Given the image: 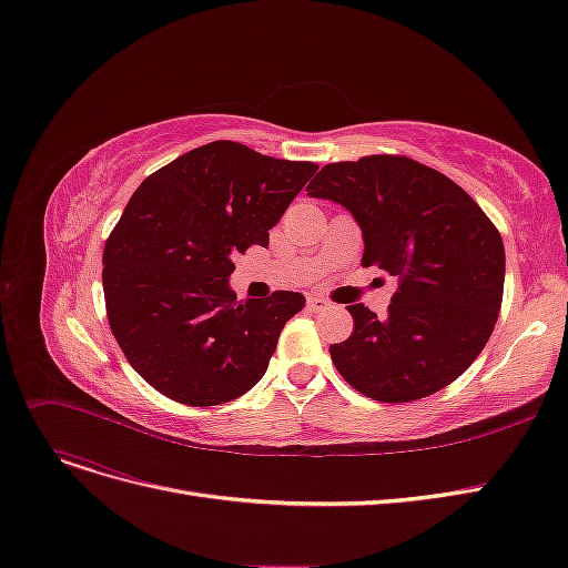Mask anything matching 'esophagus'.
<instances>
[{
    "label": "esophagus",
    "mask_w": 568,
    "mask_h": 568,
    "mask_svg": "<svg viewBox=\"0 0 568 568\" xmlns=\"http://www.w3.org/2000/svg\"><path fill=\"white\" fill-rule=\"evenodd\" d=\"M307 307L312 312H322V310H328L331 307V301H326L324 296H310L307 298Z\"/></svg>",
    "instance_id": "1"
}]
</instances>
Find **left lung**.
<instances>
[{
  "label": "left lung",
  "instance_id": "left-lung-1",
  "mask_svg": "<svg viewBox=\"0 0 568 568\" xmlns=\"http://www.w3.org/2000/svg\"><path fill=\"white\" fill-rule=\"evenodd\" d=\"M310 197L343 204L362 227V265L397 277L387 315L347 305L352 336L331 345L338 374L387 404L439 393L491 338L503 303L498 227L444 173L402 154L326 164Z\"/></svg>",
  "mask_w": 568,
  "mask_h": 568
}]
</instances>
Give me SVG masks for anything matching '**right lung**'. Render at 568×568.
<instances>
[{
  "label": "right lung",
  "instance_id": "right-lung-1",
  "mask_svg": "<svg viewBox=\"0 0 568 568\" xmlns=\"http://www.w3.org/2000/svg\"><path fill=\"white\" fill-rule=\"evenodd\" d=\"M317 164L234 141L194 148L129 200L103 251L112 334L139 374L173 402L216 406L256 385L305 296L237 301L232 258L267 246L270 227Z\"/></svg>",
  "mask_w": 568,
  "mask_h": 568
}]
</instances>
